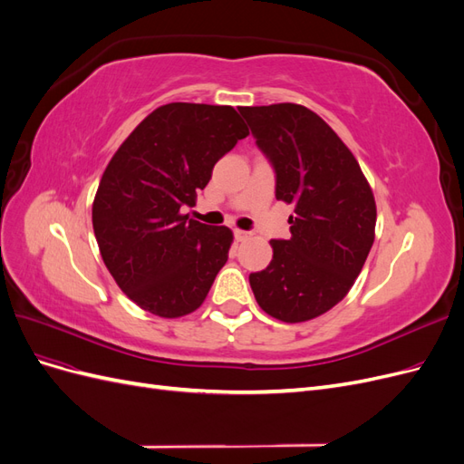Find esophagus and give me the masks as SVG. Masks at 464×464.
I'll return each instance as SVG.
<instances>
[{"mask_svg":"<svg viewBox=\"0 0 464 464\" xmlns=\"http://www.w3.org/2000/svg\"><path fill=\"white\" fill-rule=\"evenodd\" d=\"M249 236H251V232H246V230H234V237H236L237 242H246Z\"/></svg>","mask_w":464,"mask_h":464,"instance_id":"1","label":"esophagus"}]
</instances>
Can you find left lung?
Here are the masks:
<instances>
[{
    "label": "left lung",
    "instance_id": "obj_1",
    "mask_svg": "<svg viewBox=\"0 0 464 464\" xmlns=\"http://www.w3.org/2000/svg\"><path fill=\"white\" fill-rule=\"evenodd\" d=\"M275 170L276 199L292 203L290 240L249 275L261 310L300 323L329 312L353 288L373 244L375 201L354 154L300 104L240 108Z\"/></svg>",
    "mask_w": 464,
    "mask_h": 464
}]
</instances>
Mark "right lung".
Returning a JSON list of instances; mask_svg holds the SVG:
<instances>
[{
    "label": "right lung",
    "instance_id": "obj_1",
    "mask_svg": "<svg viewBox=\"0 0 464 464\" xmlns=\"http://www.w3.org/2000/svg\"><path fill=\"white\" fill-rule=\"evenodd\" d=\"M247 128L232 106L172 102L125 139L102 174L92 228L118 286L145 312L188 315L228 261L232 232L181 215Z\"/></svg>",
    "mask_w": 464,
    "mask_h": 464
}]
</instances>
